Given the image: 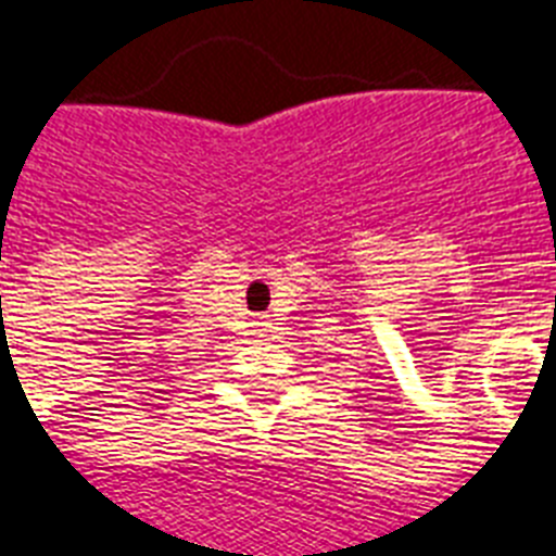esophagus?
Here are the masks:
<instances>
[{"label":"esophagus","instance_id":"34e87169","mask_svg":"<svg viewBox=\"0 0 556 556\" xmlns=\"http://www.w3.org/2000/svg\"><path fill=\"white\" fill-rule=\"evenodd\" d=\"M270 325L268 323H260V331H263V337H265V331H268Z\"/></svg>","mask_w":556,"mask_h":556}]
</instances>
